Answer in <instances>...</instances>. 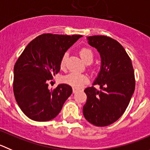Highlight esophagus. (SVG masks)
<instances>
[{
	"mask_svg": "<svg viewBox=\"0 0 150 150\" xmlns=\"http://www.w3.org/2000/svg\"><path fill=\"white\" fill-rule=\"evenodd\" d=\"M77 91H78V89H75V88H73V89H72V92H73V93L75 94V92H77Z\"/></svg>",
	"mask_w": 150,
	"mask_h": 150,
	"instance_id": "obj_1",
	"label": "esophagus"
}]
</instances>
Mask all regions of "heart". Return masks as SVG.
Returning a JSON list of instances; mask_svg holds the SVG:
<instances>
[{
    "label": "heart",
    "mask_w": 150,
    "mask_h": 150,
    "mask_svg": "<svg viewBox=\"0 0 150 150\" xmlns=\"http://www.w3.org/2000/svg\"><path fill=\"white\" fill-rule=\"evenodd\" d=\"M80 55L82 59L87 64H90L94 60V53L90 48L83 47L80 50ZM67 54H64L61 58V67L64 68L66 65ZM63 81L67 84L75 88H81L89 81V78L86 75L78 72H72L70 73L64 75L63 78Z\"/></svg>",
    "instance_id": "obj_1"
}]
</instances>
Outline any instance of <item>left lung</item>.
<instances>
[{"label":"left lung","mask_w":150,"mask_h":150,"mask_svg":"<svg viewBox=\"0 0 150 150\" xmlns=\"http://www.w3.org/2000/svg\"><path fill=\"white\" fill-rule=\"evenodd\" d=\"M101 58V69L93 86L85 89V118L97 127L115 122L124 114L135 87L133 67L129 56L120 43L105 35L88 37ZM100 85L98 91L94 86Z\"/></svg>","instance_id":"8db88e82"}]
</instances>
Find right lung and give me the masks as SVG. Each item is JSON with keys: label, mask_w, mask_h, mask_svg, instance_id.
<instances>
[{"label": "right lung", "mask_w": 150, "mask_h": 150, "mask_svg": "<svg viewBox=\"0 0 150 150\" xmlns=\"http://www.w3.org/2000/svg\"><path fill=\"white\" fill-rule=\"evenodd\" d=\"M81 35L45 33L33 39L15 63L13 92L21 110L35 121H48L61 112L72 95L69 85L60 84L50 89L48 83L61 69L64 53Z\"/></svg>", "instance_id": "obj_1"}]
</instances>
